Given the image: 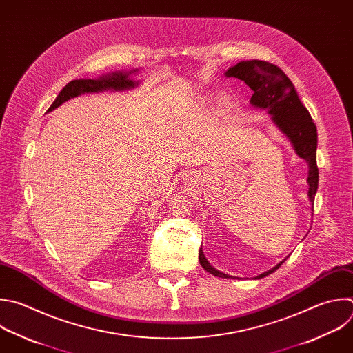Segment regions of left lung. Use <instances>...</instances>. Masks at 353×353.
<instances>
[{"label":"left lung","instance_id":"8db88e82","mask_svg":"<svg viewBox=\"0 0 353 353\" xmlns=\"http://www.w3.org/2000/svg\"><path fill=\"white\" fill-rule=\"evenodd\" d=\"M225 76L237 77L251 87L254 91L251 105L259 109H266L272 114V121L290 139L298 157L307 162V195L313 205L319 185V169L316 162L317 129L309 110L301 102L292 81L279 66L258 59L239 62L225 72ZM198 258L201 266L208 273L221 279L232 277L214 269L205 258L202 248H199ZM284 261L269 272L259 274L256 279H263L272 274L284 263Z\"/></svg>","mask_w":353,"mask_h":353}]
</instances>
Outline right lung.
I'll return each instance as SVG.
<instances>
[{
	"mask_svg": "<svg viewBox=\"0 0 353 353\" xmlns=\"http://www.w3.org/2000/svg\"><path fill=\"white\" fill-rule=\"evenodd\" d=\"M137 69L128 72H113L110 74H105L98 79H80V80H72L69 81L58 94L52 105L50 106V110H54L59 105H62L65 101L74 98L77 95L85 94V92H99L105 90H114V91H121V90H130L139 85L140 81L132 80L129 76L132 73H136Z\"/></svg>",
	"mask_w": 353,
	"mask_h": 353,
	"instance_id": "right-lung-1",
	"label": "right lung"
}]
</instances>
